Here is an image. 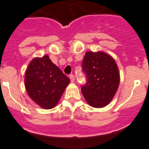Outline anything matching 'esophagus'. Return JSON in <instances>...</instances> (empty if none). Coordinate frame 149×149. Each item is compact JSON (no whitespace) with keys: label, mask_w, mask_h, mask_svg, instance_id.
Listing matches in <instances>:
<instances>
[{"label":"esophagus","mask_w":149,"mask_h":149,"mask_svg":"<svg viewBox=\"0 0 149 149\" xmlns=\"http://www.w3.org/2000/svg\"><path fill=\"white\" fill-rule=\"evenodd\" d=\"M70 81H71L72 82H74L75 77H74V76H73V75H70Z\"/></svg>","instance_id":"obj_1"}]
</instances>
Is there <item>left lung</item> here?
I'll return each mask as SVG.
<instances>
[{
    "label": "left lung",
    "instance_id": "1",
    "mask_svg": "<svg viewBox=\"0 0 149 149\" xmlns=\"http://www.w3.org/2000/svg\"><path fill=\"white\" fill-rule=\"evenodd\" d=\"M87 75L86 84L81 93L87 102L93 108H103L111 102L120 81V71L111 55L102 51H88L82 61Z\"/></svg>",
    "mask_w": 149,
    "mask_h": 149
}]
</instances>
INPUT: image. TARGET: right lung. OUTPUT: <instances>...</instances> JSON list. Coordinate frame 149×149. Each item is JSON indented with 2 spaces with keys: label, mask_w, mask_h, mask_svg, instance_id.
Masks as SVG:
<instances>
[{
  "label": "right lung",
  "mask_w": 149,
  "mask_h": 149,
  "mask_svg": "<svg viewBox=\"0 0 149 149\" xmlns=\"http://www.w3.org/2000/svg\"><path fill=\"white\" fill-rule=\"evenodd\" d=\"M70 81L48 55L33 58L25 72L24 85L28 95L45 109L56 106Z\"/></svg>",
  "instance_id": "add662e5"
}]
</instances>
